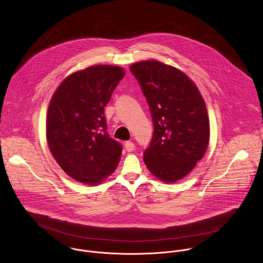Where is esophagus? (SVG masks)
Here are the masks:
<instances>
[{
    "label": "esophagus",
    "instance_id": "1",
    "mask_svg": "<svg viewBox=\"0 0 263 263\" xmlns=\"http://www.w3.org/2000/svg\"><path fill=\"white\" fill-rule=\"evenodd\" d=\"M124 148H125V150L127 151V152H133V151L135 150V144L133 142L127 141L124 144Z\"/></svg>",
    "mask_w": 263,
    "mask_h": 263
}]
</instances>
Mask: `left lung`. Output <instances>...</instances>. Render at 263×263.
<instances>
[{"label":"left lung","instance_id":"obj_1","mask_svg":"<svg viewBox=\"0 0 263 263\" xmlns=\"http://www.w3.org/2000/svg\"><path fill=\"white\" fill-rule=\"evenodd\" d=\"M150 107L154 134L144 161L158 179L176 182L202 159L210 141V120L195 84L178 69L158 61L129 67Z\"/></svg>","mask_w":263,"mask_h":263}]
</instances>
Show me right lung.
<instances>
[{
	"label": "right lung",
	"mask_w": 263,
	"mask_h": 263,
	"mask_svg": "<svg viewBox=\"0 0 263 263\" xmlns=\"http://www.w3.org/2000/svg\"><path fill=\"white\" fill-rule=\"evenodd\" d=\"M125 74L120 67H89L68 76L52 95L46 140L61 168L79 182H102L116 169L122 146L107 133L104 107Z\"/></svg>",
	"instance_id": "1"
}]
</instances>
